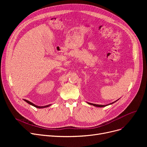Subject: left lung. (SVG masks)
Masks as SVG:
<instances>
[{"mask_svg": "<svg viewBox=\"0 0 147 147\" xmlns=\"http://www.w3.org/2000/svg\"><path fill=\"white\" fill-rule=\"evenodd\" d=\"M116 101H115V102H116ZM114 102H113V103H114ZM113 103H111V104H113ZM88 104H90V105H94V106H95V107H105V106H107V105H98V104H92V103H88Z\"/></svg>", "mask_w": 147, "mask_h": 147, "instance_id": "1", "label": "left lung"}]
</instances>
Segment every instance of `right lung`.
<instances>
[{
  "instance_id": "add662e5",
  "label": "right lung",
  "mask_w": 147,
  "mask_h": 147,
  "mask_svg": "<svg viewBox=\"0 0 147 147\" xmlns=\"http://www.w3.org/2000/svg\"><path fill=\"white\" fill-rule=\"evenodd\" d=\"M24 101H26V102H27L28 104H30V105H33V106H34V107H36V108H38V109H42V108H46V107H49L51 105H46V106H42V107H40V106H37V105H34V104H33L32 102H30L29 101H28V100H26V99H24Z\"/></svg>"
}]
</instances>
